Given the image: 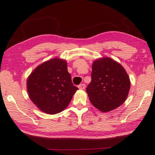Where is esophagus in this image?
Returning <instances> with one entry per match:
<instances>
[{"label":"esophagus","mask_w":155,"mask_h":155,"mask_svg":"<svg viewBox=\"0 0 155 155\" xmlns=\"http://www.w3.org/2000/svg\"><path fill=\"white\" fill-rule=\"evenodd\" d=\"M78 88L80 89H84L85 88V85L84 84H82L78 85Z\"/></svg>","instance_id":"obj_1"}]
</instances>
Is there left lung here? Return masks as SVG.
<instances>
[{
  "instance_id": "1",
  "label": "left lung",
  "mask_w": 155,
  "mask_h": 155,
  "mask_svg": "<svg viewBox=\"0 0 155 155\" xmlns=\"http://www.w3.org/2000/svg\"><path fill=\"white\" fill-rule=\"evenodd\" d=\"M130 85L129 75L121 65L109 58H103L93 63L91 81L86 92L95 107L109 112L125 102Z\"/></svg>"
}]
</instances>
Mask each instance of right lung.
I'll return each mask as SVG.
<instances>
[{
    "mask_svg": "<svg viewBox=\"0 0 155 155\" xmlns=\"http://www.w3.org/2000/svg\"><path fill=\"white\" fill-rule=\"evenodd\" d=\"M26 85L32 101L40 111L50 115L66 109L78 89L72 84L66 61L58 58L36 68Z\"/></svg>",
    "mask_w": 155,
    "mask_h": 155,
    "instance_id": "obj_1",
    "label": "right lung"
}]
</instances>
